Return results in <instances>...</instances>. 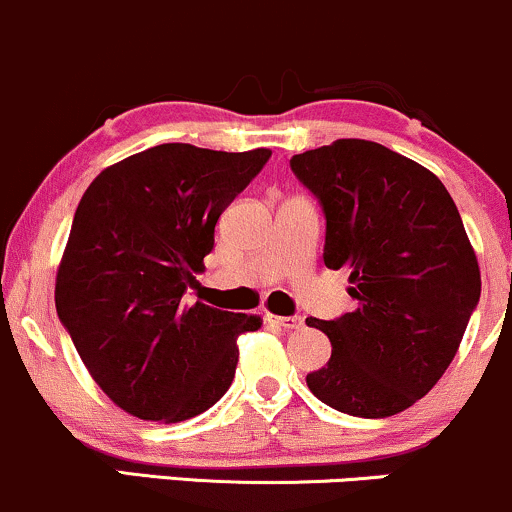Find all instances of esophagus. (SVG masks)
<instances>
[{"instance_id":"esophagus-1","label":"esophagus","mask_w":512,"mask_h":512,"mask_svg":"<svg viewBox=\"0 0 512 512\" xmlns=\"http://www.w3.org/2000/svg\"><path fill=\"white\" fill-rule=\"evenodd\" d=\"M269 325L281 327V330H301L303 317L301 315H267Z\"/></svg>"}]
</instances>
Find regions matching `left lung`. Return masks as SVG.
Listing matches in <instances>:
<instances>
[{"instance_id":"obj_1","label":"left lung","mask_w":512,"mask_h":512,"mask_svg":"<svg viewBox=\"0 0 512 512\" xmlns=\"http://www.w3.org/2000/svg\"><path fill=\"white\" fill-rule=\"evenodd\" d=\"M325 214V264L349 269L354 313L308 317L330 337L308 373L327 407L361 419L399 414L450 366L481 296L460 211L431 170L366 139L291 158Z\"/></svg>"}]
</instances>
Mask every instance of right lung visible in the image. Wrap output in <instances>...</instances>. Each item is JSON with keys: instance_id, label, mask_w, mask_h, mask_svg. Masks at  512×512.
I'll return each mask as SVG.
<instances>
[{"instance_id": "1", "label": "right lung", "mask_w": 512, "mask_h": 512, "mask_svg": "<svg viewBox=\"0 0 512 512\" xmlns=\"http://www.w3.org/2000/svg\"><path fill=\"white\" fill-rule=\"evenodd\" d=\"M272 151L161 144L105 168L76 207L55 305L81 361L120 409L192 419L233 383L238 334L257 315L187 303L223 209Z\"/></svg>"}]
</instances>
